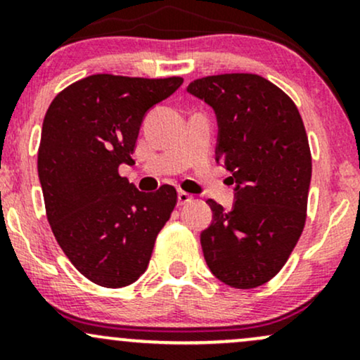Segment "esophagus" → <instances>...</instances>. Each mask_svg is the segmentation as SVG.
<instances>
[{"mask_svg": "<svg viewBox=\"0 0 360 360\" xmlns=\"http://www.w3.org/2000/svg\"><path fill=\"white\" fill-rule=\"evenodd\" d=\"M193 196L186 191H179L177 193V205H186V203H191Z\"/></svg>", "mask_w": 360, "mask_h": 360, "instance_id": "1", "label": "esophagus"}]
</instances>
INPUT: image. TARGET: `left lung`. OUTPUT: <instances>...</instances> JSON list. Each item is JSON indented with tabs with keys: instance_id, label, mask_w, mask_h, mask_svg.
I'll list each match as a JSON object with an SVG mask.
<instances>
[{
	"instance_id": "8db88e82",
	"label": "left lung",
	"mask_w": 360,
	"mask_h": 360,
	"mask_svg": "<svg viewBox=\"0 0 360 360\" xmlns=\"http://www.w3.org/2000/svg\"><path fill=\"white\" fill-rule=\"evenodd\" d=\"M188 93L214 110L217 160L232 172L235 203L208 200L213 221L201 232L205 260L232 288L262 286L283 269L307 221L311 152L291 98L257 74L201 77Z\"/></svg>"
}]
</instances>
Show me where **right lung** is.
Wrapping results in <instances>:
<instances>
[{"instance_id":"right-lung-1","label":"right lung","mask_w":360,"mask_h":360,"mask_svg":"<svg viewBox=\"0 0 360 360\" xmlns=\"http://www.w3.org/2000/svg\"><path fill=\"white\" fill-rule=\"evenodd\" d=\"M183 77L94 74L62 89L42 125L39 179L57 243L84 278L123 288L143 274L177 201L174 186L142 193L118 174L143 117Z\"/></svg>"}]
</instances>
